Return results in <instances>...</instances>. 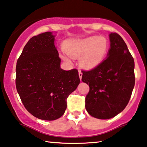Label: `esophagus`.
<instances>
[{"label":"esophagus","instance_id":"1","mask_svg":"<svg viewBox=\"0 0 147 147\" xmlns=\"http://www.w3.org/2000/svg\"><path fill=\"white\" fill-rule=\"evenodd\" d=\"M79 76L80 79L81 80V79H82V76H83V73H82V72L81 71V70H79Z\"/></svg>","mask_w":147,"mask_h":147}]
</instances>
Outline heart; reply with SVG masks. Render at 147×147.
I'll use <instances>...</instances> for the list:
<instances>
[{
  "label": "heart",
  "mask_w": 147,
  "mask_h": 147,
  "mask_svg": "<svg viewBox=\"0 0 147 147\" xmlns=\"http://www.w3.org/2000/svg\"><path fill=\"white\" fill-rule=\"evenodd\" d=\"M108 44L103 38L93 36L84 40L68 41L65 46L66 54L72 58H80V64L85 68H93L98 66L106 55ZM62 58L69 62L70 58L62 56Z\"/></svg>",
  "instance_id": "heart-1"
}]
</instances>
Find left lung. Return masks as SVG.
<instances>
[{"label":"left lung","instance_id":"8db88e82","mask_svg":"<svg viewBox=\"0 0 147 147\" xmlns=\"http://www.w3.org/2000/svg\"><path fill=\"white\" fill-rule=\"evenodd\" d=\"M107 58L90 70H82L89 86L85 107L91 116L106 120L124 110L135 83L134 61L126 43L116 33L109 34Z\"/></svg>","mask_w":147,"mask_h":147}]
</instances>
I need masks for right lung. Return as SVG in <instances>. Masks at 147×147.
Here are the masks:
<instances>
[{"label":"right lung","mask_w":147,"mask_h":147,"mask_svg":"<svg viewBox=\"0 0 147 147\" xmlns=\"http://www.w3.org/2000/svg\"><path fill=\"white\" fill-rule=\"evenodd\" d=\"M52 32L32 37L17 62V91L25 109L37 118L54 120L64 114L66 99L80 83L77 69L64 70Z\"/></svg>","instance_id":"obj_1"}]
</instances>
